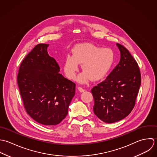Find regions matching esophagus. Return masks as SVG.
Returning <instances> with one entry per match:
<instances>
[{"mask_svg": "<svg viewBox=\"0 0 157 157\" xmlns=\"http://www.w3.org/2000/svg\"><path fill=\"white\" fill-rule=\"evenodd\" d=\"M78 89V90H79L80 92H84L86 90L85 89H82V87H79Z\"/></svg>", "mask_w": 157, "mask_h": 157, "instance_id": "34e87169", "label": "esophagus"}]
</instances>
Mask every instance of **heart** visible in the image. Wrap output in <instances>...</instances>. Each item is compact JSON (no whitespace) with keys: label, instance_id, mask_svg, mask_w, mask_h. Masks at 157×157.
<instances>
[{"label":"heart","instance_id":"1","mask_svg":"<svg viewBox=\"0 0 157 157\" xmlns=\"http://www.w3.org/2000/svg\"><path fill=\"white\" fill-rule=\"evenodd\" d=\"M114 59V53L110 48H102L92 44H82L74 47L72 56L66 57L63 70L68 78L74 79L79 69V63H81L84 71L78 76V81L86 83L90 78L98 81L108 73Z\"/></svg>","mask_w":157,"mask_h":157}]
</instances>
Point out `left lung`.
<instances>
[{
  "mask_svg": "<svg viewBox=\"0 0 157 157\" xmlns=\"http://www.w3.org/2000/svg\"><path fill=\"white\" fill-rule=\"evenodd\" d=\"M117 46L120 52V62L107 78L91 91L94 113L107 123L119 121L130 114L141 86L138 63L124 47L119 44Z\"/></svg>",
  "mask_w": 157,
  "mask_h": 157,
  "instance_id": "8db88e82",
  "label": "left lung"
}]
</instances>
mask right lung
<instances>
[{
    "instance_id": "obj_1",
    "label": "right lung",
    "mask_w": 157,
    "mask_h": 157,
    "mask_svg": "<svg viewBox=\"0 0 157 157\" xmlns=\"http://www.w3.org/2000/svg\"><path fill=\"white\" fill-rule=\"evenodd\" d=\"M48 46L39 44L27 55L19 67L17 84L27 113L41 124L55 125L67 115L76 85L59 73Z\"/></svg>"
}]
</instances>
